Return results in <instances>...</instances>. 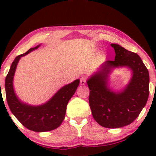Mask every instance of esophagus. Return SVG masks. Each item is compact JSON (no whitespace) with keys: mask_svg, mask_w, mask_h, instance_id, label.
Wrapping results in <instances>:
<instances>
[{"mask_svg":"<svg viewBox=\"0 0 156 156\" xmlns=\"http://www.w3.org/2000/svg\"><path fill=\"white\" fill-rule=\"evenodd\" d=\"M87 82V78L85 76H82L80 78V84L82 85H84Z\"/></svg>","mask_w":156,"mask_h":156,"instance_id":"esophagus-1","label":"esophagus"}]
</instances>
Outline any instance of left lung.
<instances>
[{
  "label": "left lung",
  "instance_id": "left-lung-1",
  "mask_svg": "<svg viewBox=\"0 0 156 156\" xmlns=\"http://www.w3.org/2000/svg\"><path fill=\"white\" fill-rule=\"evenodd\" d=\"M114 60H108L100 66L87 82L90 89L89 101L92 116L101 126L117 129L131 123L140 114L149 95L148 70L136 53L117 44ZM127 67L132 78L122 90L114 92L108 87V77L115 68Z\"/></svg>",
  "mask_w": 156,
  "mask_h": 156
}]
</instances>
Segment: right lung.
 Segmentation results:
<instances>
[{
  "mask_svg": "<svg viewBox=\"0 0 156 156\" xmlns=\"http://www.w3.org/2000/svg\"><path fill=\"white\" fill-rule=\"evenodd\" d=\"M40 46V44H38L30 48L24 54L15 58L5 77V89L8 104L17 119L27 129L36 132H45L57 129L61 125L65 119L68 102L75 93L80 84V80L78 79L62 87L50 99L41 105H30L21 101L16 95L13 87L17 65L21 57L37 50Z\"/></svg>",
  "mask_w": 156,
  "mask_h": 156,
  "instance_id": "obj_1",
  "label": "right lung"
}]
</instances>
